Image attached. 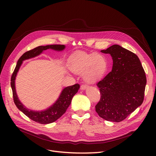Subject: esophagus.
<instances>
[{
    "instance_id": "esophagus-1",
    "label": "esophagus",
    "mask_w": 156,
    "mask_h": 156,
    "mask_svg": "<svg viewBox=\"0 0 156 156\" xmlns=\"http://www.w3.org/2000/svg\"><path fill=\"white\" fill-rule=\"evenodd\" d=\"M87 85L83 84V85H81L80 88H81V90H85V89H86V88H87Z\"/></svg>"
}]
</instances>
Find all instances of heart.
<instances>
[{
	"label": "heart",
	"mask_w": 156,
	"mask_h": 156,
	"mask_svg": "<svg viewBox=\"0 0 156 156\" xmlns=\"http://www.w3.org/2000/svg\"><path fill=\"white\" fill-rule=\"evenodd\" d=\"M69 66L73 72L79 74L84 73V79L87 82L94 83L104 75L108 62L105 57L101 54H81L73 57Z\"/></svg>",
	"instance_id": "b5f03b06"
}]
</instances>
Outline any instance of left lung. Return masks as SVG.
Here are the masks:
<instances>
[{
	"mask_svg": "<svg viewBox=\"0 0 156 156\" xmlns=\"http://www.w3.org/2000/svg\"><path fill=\"white\" fill-rule=\"evenodd\" d=\"M101 52L111 54L113 65L112 71L97 84L101 99L95 111L106 121L121 122L142 104L145 73L138 56L119 45Z\"/></svg>",
	"mask_w": 156,
	"mask_h": 156,
	"instance_id": "1",
	"label": "left lung"
}]
</instances>
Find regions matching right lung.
I'll return each mask as SVG.
<instances>
[{
	"mask_svg": "<svg viewBox=\"0 0 156 156\" xmlns=\"http://www.w3.org/2000/svg\"><path fill=\"white\" fill-rule=\"evenodd\" d=\"M64 48L65 46L64 45H50L46 46H38L32 49V50L26 52L20 57V58L18 61L17 64H16V66L11 76V86L12 90L14 102L16 107L30 119L38 122L40 124L51 123V122L55 121L57 119L61 118L69 106L73 96L77 93L80 88V85L76 83L64 88L58 99L48 109L42 111H34L27 109L20 101L15 89L16 76L23 61L36 57L48 48L61 51L64 49Z\"/></svg>",
	"mask_w": 156,
	"mask_h": 156,
	"instance_id": "add662e5",
	"label": "right lung"
}]
</instances>
